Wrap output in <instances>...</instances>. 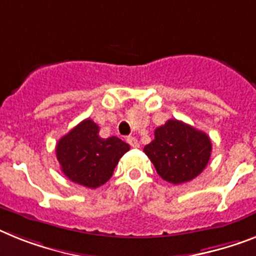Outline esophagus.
<instances>
[{
    "mask_svg": "<svg viewBox=\"0 0 256 256\" xmlns=\"http://www.w3.org/2000/svg\"><path fill=\"white\" fill-rule=\"evenodd\" d=\"M126 140H128V144H130V146H132V147H134V148L139 147L138 139L134 138V136H128V138L126 139Z\"/></svg>",
    "mask_w": 256,
    "mask_h": 256,
    "instance_id": "34e87169",
    "label": "esophagus"
}]
</instances>
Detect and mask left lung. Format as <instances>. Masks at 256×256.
<instances>
[{"label":"left lung","mask_w":256,"mask_h":256,"mask_svg":"<svg viewBox=\"0 0 256 256\" xmlns=\"http://www.w3.org/2000/svg\"><path fill=\"white\" fill-rule=\"evenodd\" d=\"M143 151L162 180L180 184L204 170L212 143L206 132L178 120H169L154 130V139Z\"/></svg>","instance_id":"left-lung-1"}]
</instances>
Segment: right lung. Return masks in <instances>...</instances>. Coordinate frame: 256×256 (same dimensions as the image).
I'll list each match as a JSON object with an SVG mask.
<instances>
[{"mask_svg": "<svg viewBox=\"0 0 256 256\" xmlns=\"http://www.w3.org/2000/svg\"><path fill=\"white\" fill-rule=\"evenodd\" d=\"M98 126L87 118L64 135L56 146L62 173L75 184L96 188L109 181L130 146L117 136L100 138Z\"/></svg>", "mask_w": 256, "mask_h": 256, "instance_id": "obj_1", "label": "right lung"}]
</instances>
